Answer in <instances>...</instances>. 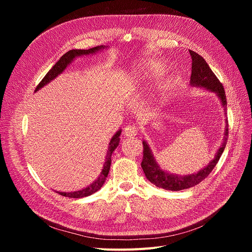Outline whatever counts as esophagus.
I'll return each instance as SVG.
<instances>
[{"label":"esophagus","instance_id":"34e87169","mask_svg":"<svg viewBox=\"0 0 252 252\" xmlns=\"http://www.w3.org/2000/svg\"><path fill=\"white\" fill-rule=\"evenodd\" d=\"M136 133H138V128L134 125H128L124 129V135L127 138H132V136L136 135Z\"/></svg>","mask_w":252,"mask_h":252}]
</instances>
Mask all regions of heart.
<instances>
[{
  "label": "heart",
  "instance_id": "obj_1",
  "mask_svg": "<svg viewBox=\"0 0 252 252\" xmlns=\"http://www.w3.org/2000/svg\"><path fill=\"white\" fill-rule=\"evenodd\" d=\"M166 71V64L161 60H146L141 62L133 70V74L129 81V86L134 88L138 84L149 82L161 77Z\"/></svg>",
  "mask_w": 252,
  "mask_h": 252
}]
</instances>
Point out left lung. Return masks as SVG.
Here are the masks:
<instances>
[{"mask_svg":"<svg viewBox=\"0 0 252 252\" xmlns=\"http://www.w3.org/2000/svg\"><path fill=\"white\" fill-rule=\"evenodd\" d=\"M189 53L192 59L190 84H191L192 86L203 87L205 89L210 90L211 93H216L220 102H222L226 116L227 100L222 83L219 81V79L216 77V74L210 69L209 65L206 63V61L199 55V53H196L192 50H189ZM226 123L227 126L225 128L223 143L219 148L215 158L199 172L189 175H177L162 170L161 167L158 165L157 161L155 159L154 155H152V152L149 148V145L147 144L146 141H143V161L141 166L147 180H149V182H151L152 184H155L157 187L163 188L166 190H171V191H179V190L187 189L199 184V183H201L204 179L207 178L209 173L213 170V168H215L226 147L228 139L227 119Z\"/></svg>","mask_w":252,"mask_h":252,"instance_id":"obj_1","label":"left lung"}]
</instances>
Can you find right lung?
<instances>
[{
	"instance_id": "right-lung-1",
	"label": "right lung",
	"mask_w": 252,
	"mask_h": 252,
	"mask_svg": "<svg viewBox=\"0 0 252 252\" xmlns=\"http://www.w3.org/2000/svg\"><path fill=\"white\" fill-rule=\"evenodd\" d=\"M104 48H106V47L102 45V46H96V47L86 49V50L85 49H72V50H69L68 52H66L65 55L61 57V59L58 61V62L52 66L51 69L46 73V75H45V77L43 78V80L39 83V85H37L36 88H35V91L41 89L43 86L46 85V84H48L50 81H52L53 79L57 78L60 73H62L66 69L67 65H69L74 60V58L81 57V56L93 55V53H95L96 51L104 49ZM121 132H122V130H119L111 138V140L109 142L108 151H107V155H106V158H105V163H104V167L102 169V172H101L100 175H98V178L93 183V184H90L88 187L84 188L82 190H79V191L58 192V193L61 194V195H63V196H67V197L80 199V197L88 196L90 194L96 192L97 190L103 186V184L105 183V180H106V178H107V175L109 173L110 164H111V156H112V152L114 151V149H116L119 146Z\"/></svg>"
}]
</instances>
